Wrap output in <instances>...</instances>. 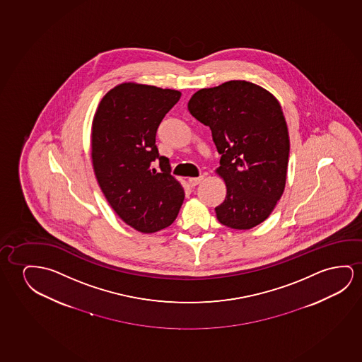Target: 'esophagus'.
Here are the masks:
<instances>
[{
    "label": "esophagus",
    "instance_id": "1",
    "mask_svg": "<svg viewBox=\"0 0 362 362\" xmlns=\"http://www.w3.org/2000/svg\"><path fill=\"white\" fill-rule=\"evenodd\" d=\"M204 180V175H200V177H198V178H189L188 182L192 187H197L198 184L202 183Z\"/></svg>",
    "mask_w": 362,
    "mask_h": 362
}]
</instances>
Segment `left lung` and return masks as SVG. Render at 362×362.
<instances>
[{
    "label": "left lung",
    "instance_id": "obj_1",
    "mask_svg": "<svg viewBox=\"0 0 362 362\" xmlns=\"http://www.w3.org/2000/svg\"><path fill=\"white\" fill-rule=\"evenodd\" d=\"M193 117L208 126L226 182L216 218L247 230L267 221L281 198L288 174V124L276 97L247 81H229L197 90L188 102Z\"/></svg>",
    "mask_w": 362,
    "mask_h": 362
}]
</instances>
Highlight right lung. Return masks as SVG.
Segmentation results:
<instances>
[{"mask_svg": "<svg viewBox=\"0 0 362 362\" xmlns=\"http://www.w3.org/2000/svg\"><path fill=\"white\" fill-rule=\"evenodd\" d=\"M180 95L175 89L123 82L103 95L92 121L97 182L122 221L144 234L170 226L183 204V187L156 147L158 126ZM154 160L159 173L151 167Z\"/></svg>", "mask_w": 362, "mask_h": 362, "instance_id": "obj_1", "label": "right lung"}]
</instances>
